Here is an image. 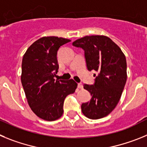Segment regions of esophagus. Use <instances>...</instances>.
<instances>
[{"mask_svg":"<svg viewBox=\"0 0 147 147\" xmlns=\"http://www.w3.org/2000/svg\"><path fill=\"white\" fill-rule=\"evenodd\" d=\"M78 88H80V89H82L83 88L82 84V83H79V84H78Z\"/></svg>","mask_w":147,"mask_h":147,"instance_id":"esophagus-1","label":"esophagus"}]
</instances>
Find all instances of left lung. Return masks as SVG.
<instances>
[{"mask_svg": "<svg viewBox=\"0 0 147 147\" xmlns=\"http://www.w3.org/2000/svg\"><path fill=\"white\" fill-rule=\"evenodd\" d=\"M73 45L84 49L88 69L98 72L94 85H84L92 97L90 102L82 105V112L90 119L105 117L119 103L127 82L125 55L104 35L85 36L75 40Z\"/></svg>", "mask_w": 147, "mask_h": 147, "instance_id": "8db88e82", "label": "left lung"}]
</instances>
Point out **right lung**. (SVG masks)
Returning <instances> with one entry per match:
<instances>
[{
	"label": "right lung",
	"instance_id": "1",
	"mask_svg": "<svg viewBox=\"0 0 147 147\" xmlns=\"http://www.w3.org/2000/svg\"><path fill=\"white\" fill-rule=\"evenodd\" d=\"M69 39L49 36L30 45L22 60L21 83L30 108L39 118L49 121L59 119L67 95L74 93L77 83L74 80H55L57 74V51Z\"/></svg>",
	"mask_w": 147,
	"mask_h": 147
}]
</instances>
